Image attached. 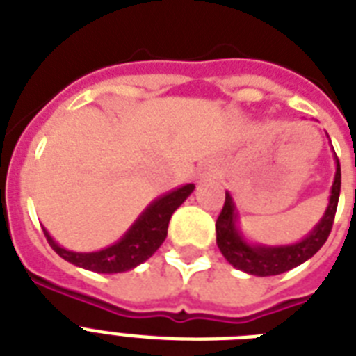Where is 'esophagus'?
I'll use <instances>...</instances> for the list:
<instances>
[{
    "instance_id": "34e87169",
    "label": "esophagus",
    "mask_w": 356,
    "mask_h": 356,
    "mask_svg": "<svg viewBox=\"0 0 356 356\" xmlns=\"http://www.w3.org/2000/svg\"><path fill=\"white\" fill-rule=\"evenodd\" d=\"M216 168L214 166H205L200 170V179L201 181H209V179L216 177Z\"/></svg>"
}]
</instances>
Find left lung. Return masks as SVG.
Wrapping results in <instances>:
<instances>
[{
	"label": "left lung",
	"mask_w": 356,
	"mask_h": 356,
	"mask_svg": "<svg viewBox=\"0 0 356 356\" xmlns=\"http://www.w3.org/2000/svg\"><path fill=\"white\" fill-rule=\"evenodd\" d=\"M334 164H337V172H334V181H332L325 212L320 222L316 223L314 229L299 242L281 243V245L251 242L240 227V214H238L233 195L231 192H225V203L216 222V243L229 264L234 266L236 270L245 271L249 275L270 277L284 273L307 262L310 257H314L331 233L332 220L337 214L340 184H342L340 161L337 153H334Z\"/></svg>",
	"instance_id": "left-lung-1"
}]
</instances>
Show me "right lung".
<instances>
[{
	"instance_id": "1",
	"label": "right lung",
	"mask_w": 356,
	"mask_h": 356,
	"mask_svg": "<svg viewBox=\"0 0 356 356\" xmlns=\"http://www.w3.org/2000/svg\"><path fill=\"white\" fill-rule=\"evenodd\" d=\"M194 184L188 183L159 195L145 207L118 242L99 251H90V253L72 251L55 242V238L47 233V229H44V234L53 251L77 268L96 271V273H123V271L134 270L161 248L162 242L166 240L170 218L194 192Z\"/></svg>"
}]
</instances>
